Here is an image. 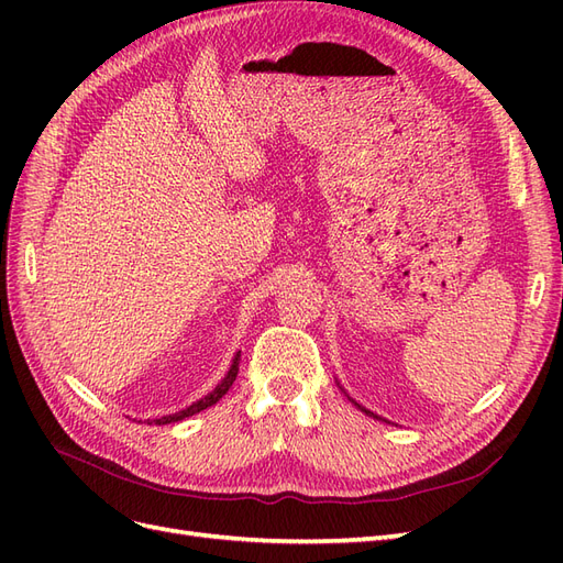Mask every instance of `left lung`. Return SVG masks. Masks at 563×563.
<instances>
[{"label":"left lung","mask_w":563,"mask_h":563,"mask_svg":"<svg viewBox=\"0 0 563 563\" xmlns=\"http://www.w3.org/2000/svg\"><path fill=\"white\" fill-rule=\"evenodd\" d=\"M338 387H340V389H343V391H345V387H343V385H340V383H338ZM345 397H347V399H350V401H352V404H354V406H356V408H360V411H362V413H366V416H371V418H376V420H385V418H380V416H376V413H373V411H368V408H364V406H362V404H356V401H354V399H352V397H350V395H347V391H345Z\"/></svg>","instance_id":"left-lung-1"}]
</instances>
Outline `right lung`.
I'll use <instances>...</instances> for the list:
<instances>
[{
  "label": "right lung",
  "instance_id": "right-lung-1",
  "mask_svg": "<svg viewBox=\"0 0 563 563\" xmlns=\"http://www.w3.org/2000/svg\"><path fill=\"white\" fill-rule=\"evenodd\" d=\"M240 362H242V350L232 356V364H230L228 373L223 376V380H220V383L209 391V395H203L201 399L192 401L190 406L180 408V411H176V413H168V416H159V418H155V420H147V424H172V422L190 418V416L203 411V408H209V406H213L216 401L223 399V397L228 395V389L232 387V383H234V378H236V373H240Z\"/></svg>",
  "mask_w": 563,
  "mask_h": 563
}]
</instances>
